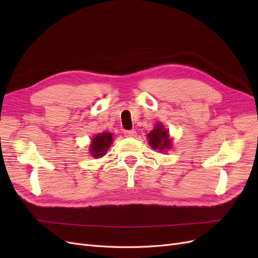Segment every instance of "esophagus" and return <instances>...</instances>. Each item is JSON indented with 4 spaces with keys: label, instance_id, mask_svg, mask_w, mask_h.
I'll use <instances>...</instances> for the list:
<instances>
[{
    "label": "esophagus",
    "instance_id": "34e87169",
    "mask_svg": "<svg viewBox=\"0 0 258 258\" xmlns=\"http://www.w3.org/2000/svg\"><path fill=\"white\" fill-rule=\"evenodd\" d=\"M124 136L128 138H135L137 137V132L135 130H126L124 131Z\"/></svg>",
    "mask_w": 258,
    "mask_h": 258
}]
</instances>
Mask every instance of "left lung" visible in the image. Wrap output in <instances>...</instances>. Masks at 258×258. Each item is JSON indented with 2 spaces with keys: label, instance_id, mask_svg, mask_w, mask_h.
Here are the masks:
<instances>
[{
  "label": "left lung",
  "instance_id": "8db88e82",
  "mask_svg": "<svg viewBox=\"0 0 258 258\" xmlns=\"http://www.w3.org/2000/svg\"><path fill=\"white\" fill-rule=\"evenodd\" d=\"M148 144L153 150H158L159 152H166L172 146V142L169 136V131L165 128L162 123H157L155 128L147 135Z\"/></svg>",
  "mask_w": 258,
  "mask_h": 258
}]
</instances>
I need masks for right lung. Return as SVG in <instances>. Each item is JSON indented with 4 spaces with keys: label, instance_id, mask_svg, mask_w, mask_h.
I'll use <instances>...</instances> for the list:
<instances>
[{
    "label": "right lung",
    "instance_id": "add662e5",
    "mask_svg": "<svg viewBox=\"0 0 258 258\" xmlns=\"http://www.w3.org/2000/svg\"><path fill=\"white\" fill-rule=\"evenodd\" d=\"M113 143V135L110 132H102L92 138L89 145V152L93 158H101L106 154Z\"/></svg>",
    "mask_w": 258,
    "mask_h": 258
}]
</instances>
